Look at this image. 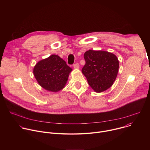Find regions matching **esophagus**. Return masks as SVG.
Wrapping results in <instances>:
<instances>
[{
    "mask_svg": "<svg viewBox=\"0 0 150 150\" xmlns=\"http://www.w3.org/2000/svg\"><path fill=\"white\" fill-rule=\"evenodd\" d=\"M74 68L75 69H78L79 68V65L78 63H75V64H74Z\"/></svg>",
    "mask_w": 150,
    "mask_h": 150,
    "instance_id": "34e87169",
    "label": "esophagus"
}]
</instances>
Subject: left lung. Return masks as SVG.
I'll return each mask as SVG.
<instances>
[{"label":"left lung","instance_id":"8db88e82","mask_svg":"<svg viewBox=\"0 0 150 150\" xmlns=\"http://www.w3.org/2000/svg\"><path fill=\"white\" fill-rule=\"evenodd\" d=\"M83 57L85 64L82 72L87 78L90 86L97 93L110 88L119 70L117 57L112 53L101 50L87 51Z\"/></svg>","mask_w":150,"mask_h":150}]
</instances>
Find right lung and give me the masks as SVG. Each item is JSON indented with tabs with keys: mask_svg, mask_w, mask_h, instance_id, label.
Masks as SVG:
<instances>
[{
	"mask_svg": "<svg viewBox=\"0 0 150 150\" xmlns=\"http://www.w3.org/2000/svg\"><path fill=\"white\" fill-rule=\"evenodd\" d=\"M72 69L59 56L53 54L38 62L33 73L42 88L57 92L64 88Z\"/></svg>",
	"mask_w": 150,
	"mask_h": 150,
	"instance_id": "right-lung-1",
	"label": "right lung"
}]
</instances>
